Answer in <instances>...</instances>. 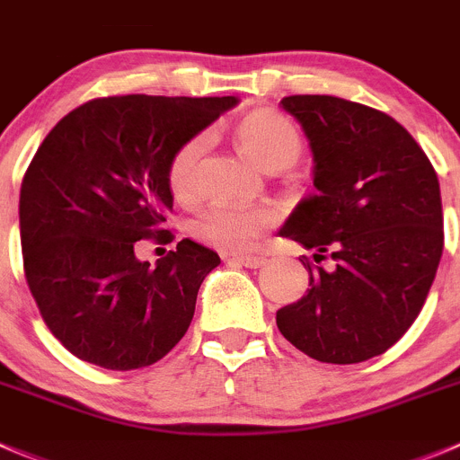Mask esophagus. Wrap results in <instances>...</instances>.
Returning a JSON list of instances; mask_svg holds the SVG:
<instances>
[{"label":"esophagus","mask_w":460,"mask_h":460,"mask_svg":"<svg viewBox=\"0 0 460 460\" xmlns=\"http://www.w3.org/2000/svg\"><path fill=\"white\" fill-rule=\"evenodd\" d=\"M229 261L240 262V265L249 267V270H258V267L265 265L267 258L265 256H253V253H235V256H231Z\"/></svg>","instance_id":"1"}]
</instances>
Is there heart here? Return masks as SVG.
<instances>
[{
  "instance_id": "obj_1",
  "label": "heart",
  "mask_w": 460,
  "mask_h": 460,
  "mask_svg": "<svg viewBox=\"0 0 460 460\" xmlns=\"http://www.w3.org/2000/svg\"><path fill=\"white\" fill-rule=\"evenodd\" d=\"M234 137L244 153L267 171L288 168L301 155V135L288 117L274 110H253L234 126ZM204 150V137L186 141L168 164V184L177 198H190L198 189V166ZM271 225L267 208L217 207L207 208L193 220V234L204 243L226 252H243Z\"/></svg>"
}]
</instances>
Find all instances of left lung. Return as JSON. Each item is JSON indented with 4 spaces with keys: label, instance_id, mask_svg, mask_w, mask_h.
I'll return each mask as SVG.
<instances>
[{
    "label": "left lung",
    "instance_id": "left-lung-1",
    "mask_svg": "<svg viewBox=\"0 0 460 460\" xmlns=\"http://www.w3.org/2000/svg\"><path fill=\"white\" fill-rule=\"evenodd\" d=\"M305 132L316 193L279 234L314 261L310 289L276 312L289 343L312 359L358 364L389 350L420 314L443 256V204L434 166L389 114L337 96H288Z\"/></svg>",
    "mask_w": 460,
    "mask_h": 460
}]
</instances>
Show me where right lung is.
<instances>
[{"instance_id":"obj_1","label":"right lung","mask_w":460,"mask_h":460,"mask_svg":"<svg viewBox=\"0 0 460 460\" xmlns=\"http://www.w3.org/2000/svg\"><path fill=\"white\" fill-rule=\"evenodd\" d=\"M238 102L96 98L42 141L22 180V256L40 314L71 355L132 371L159 362L186 334L220 256L184 238L150 267L135 243L166 238L172 155Z\"/></svg>"}]
</instances>
